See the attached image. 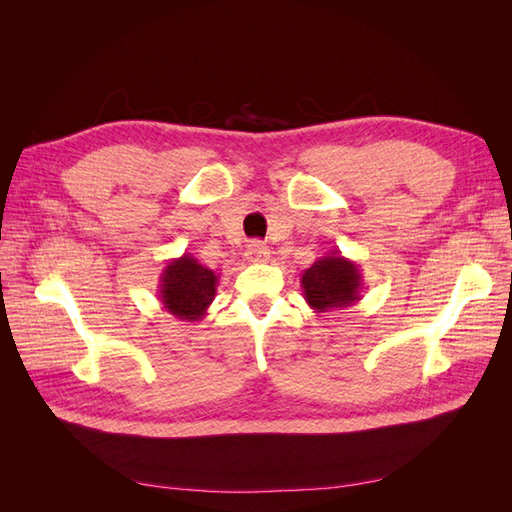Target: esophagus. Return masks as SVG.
<instances>
[{"label":"esophagus","mask_w":512,"mask_h":512,"mask_svg":"<svg viewBox=\"0 0 512 512\" xmlns=\"http://www.w3.org/2000/svg\"><path fill=\"white\" fill-rule=\"evenodd\" d=\"M245 258L250 262H267L269 260V250L265 243L260 241H252L250 245H247V252H245Z\"/></svg>","instance_id":"obj_1"}]
</instances>
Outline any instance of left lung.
I'll list each match as a JSON object with an SVG mask.
<instances>
[{"mask_svg": "<svg viewBox=\"0 0 512 512\" xmlns=\"http://www.w3.org/2000/svg\"><path fill=\"white\" fill-rule=\"evenodd\" d=\"M301 288L307 305L314 312H335V309H346L361 301L363 275L354 260L333 250L303 271Z\"/></svg>", "mask_w": 512, "mask_h": 512, "instance_id": "1", "label": "left lung"}]
</instances>
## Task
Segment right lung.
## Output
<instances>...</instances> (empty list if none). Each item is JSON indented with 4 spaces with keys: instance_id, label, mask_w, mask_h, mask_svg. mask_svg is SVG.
Returning a JSON list of instances; mask_svg holds the SVG:
<instances>
[{
    "instance_id": "1",
    "label": "right lung",
    "mask_w": 512,
    "mask_h": 512,
    "mask_svg": "<svg viewBox=\"0 0 512 512\" xmlns=\"http://www.w3.org/2000/svg\"><path fill=\"white\" fill-rule=\"evenodd\" d=\"M220 275L203 267L192 254L166 262L160 273L158 299L168 314L185 322L203 320L215 299Z\"/></svg>"
}]
</instances>
